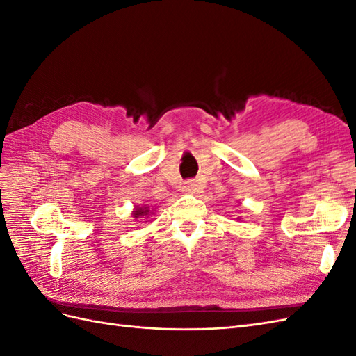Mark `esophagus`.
<instances>
[{"instance_id":"1","label":"esophagus","mask_w":356,"mask_h":356,"mask_svg":"<svg viewBox=\"0 0 356 356\" xmlns=\"http://www.w3.org/2000/svg\"><path fill=\"white\" fill-rule=\"evenodd\" d=\"M199 188H200V186L197 181H186L184 184H182V191L184 193H195Z\"/></svg>"}]
</instances>
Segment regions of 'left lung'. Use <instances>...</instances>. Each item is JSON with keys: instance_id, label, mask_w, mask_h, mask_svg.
Listing matches in <instances>:
<instances>
[{"instance_id": "left-lung-1", "label": "left lung", "mask_w": 356, "mask_h": 356, "mask_svg": "<svg viewBox=\"0 0 356 356\" xmlns=\"http://www.w3.org/2000/svg\"><path fill=\"white\" fill-rule=\"evenodd\" d=\"M238 220H239V218H238Z\"/></svg>"}]
</instances>
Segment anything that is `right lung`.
Here are the masks:
<instances>
[{
	"mask_svg": "<svg viewBox=\"0 0 356 356\" xmlns=\"http://www.w3.org/2000/svg\"><path fill=\"white\" fill-rule=\"evenodd\" d=\"M154 215V209H152L148 204H143V207H135L132 211V218H135L136 221L141 218H148Z\"/></svg>",
	"mask_w": 356,
	"mask_h": 356,
	"instance_id": "1",
	"label": "right lung"
}]
</instances>
